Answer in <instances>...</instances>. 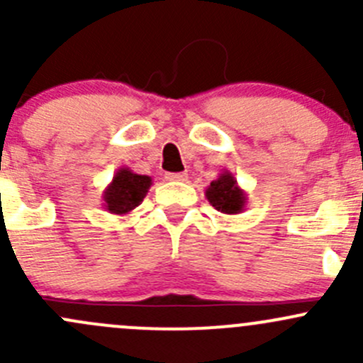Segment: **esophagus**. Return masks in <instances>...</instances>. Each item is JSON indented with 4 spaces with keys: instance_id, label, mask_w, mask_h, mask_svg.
I'll list each match as a JSON object with an SVG mask.
<instances>
[{
    "instance_id": "1",
    "label": "esophagus",
    "mask_w": 363,
    "mask_h": 363,
    "mask_svg": "<svg viewBox=\"0 0 363 363\" xmlns=\"http://www.w3.org/2000/svg\"><path fill=\"white\" fill-rule=\"evenodd\" d=\"M164 179H167V181L182 182L188 179V174H186V172H179V174H164Z\"/></svg>"
}]
</instances>
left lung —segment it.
<instances>
[{"label": "left lung", "mask_w": 363, "mask_h": 363, "mask_svg": "<svg viewBox=\"0 0 363 363\" xmlns=\"http://www.w3.org/2000/svg\"><path fill=\"white\" fill-rule=\"evenodd\" d=\"M208 203L223 214H240L246 208L247 195L230 170H223L205 189Z\"/></svg>", "instance_id": "1"}]
</instances>
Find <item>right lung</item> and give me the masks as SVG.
<instances>
[{
	"mask_svg": "<svg viewBox=\"0 0 363 363\" xmlns=\"http://www.w3.org/2000/svg\"><path fill=\"white\" fill-rule=\"evenodd\" d=\"M152 179L149 175L135 174L128 167H121L113 174L111 184L104 189V207L111 214L126 216L144 202Z\"/></svg>",
	"mask_w": 363,
	"mask_h": 363,
	"instance_id": "add662e5",
	"label": "right lung"
}]
</instances>
